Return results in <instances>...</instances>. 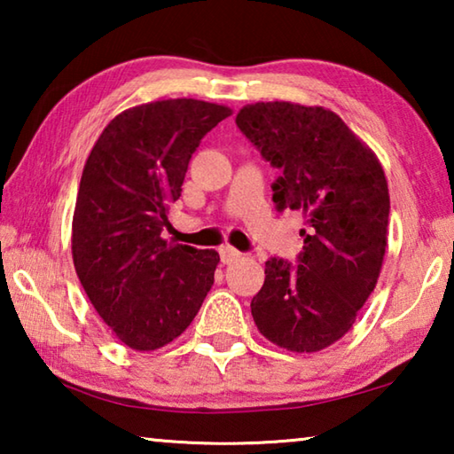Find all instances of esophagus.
I'll return each mask as SVG.
<instances>
[{
	"mask_svg": "<svg viewBox=\"0 0 454 454\" xmlns=\"http://www.w3.org/2000/svg\"><path fill=\"white\" fill-rule=\"evenodd\" d=\"M240 252H238L236 248H232V246H222L220 248V258H222V262L224 264H232V262H236V260H240Z\"/></svg>",
	"mask_w": 454,
	"mask_h": 454,
	"instance_id": "obj_1",
	"label": "esophagus"
}]
</instances>
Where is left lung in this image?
Returning <instances> with one entry per match:
<instances>
[{
    "instance_id": "obj_1",
    "label": "left lung",
    "mask_w": 454,
    "mask_h": 454,
    "mask_svg": "<svg viewBox=\"0 0 454 454\" xmlns=\"http://www.w3.org/2000/svg\"><path fill=\"white\" fill-rule=\"evenodd\" d=\"M240 132L282 170L278 210H301L298 266L270 258L252 298L260 333L280 348L318 352L355 325L379 280L390 212L384 170L340 116L320 106L258 102L236 116Z\"/></svg>"
}]
</instances>
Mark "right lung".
<instances>
[{"mask_svg":"<svg viewBox=\"0 0 454 454\" xmlns=\"http://www.w3.org/2000/svg\"><path fill=\"white\" fill-rule=\"evenodd\" d=\"M230 114L192 98L129 107L104 128L83 166L74 266L99 318L129 348L178 338L212 288L218 252L168 244L162 230L192 153Z\"/></svg>","mask_w":454,"mask_h":454,"instance_id":"right-lung-1","label":"right lung"}]
</instances>
